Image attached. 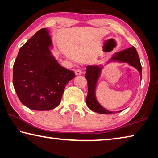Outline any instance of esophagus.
<instances>
[{"mask_svg":"<svg viewBox=\"0 0 158 158\" xmlns=\"http://www.w3.org/2000/svg\"><path fill=\"white\" fill-rule=\"evenodd\" d=\"M75 74H77V75H80V74H82V71L79 69H77L75 70Z\"/></svg>","mask_w":158,"mask_h":158,"instance_id":"obj_1","label":"esophagus"}]
</instances>
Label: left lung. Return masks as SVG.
Returning a JSON list of instances; mask_svg holds the SVG:
<instances>
[{
	"label": "left lung",
	"instance_id": "left-lung-1",
	"mask_svg": "<svg viewBox=\"0 0 158 158\" xmlns=\"http://www.w3.org/2000/svg\"><path fill=\"white\" fill-rule=\"evenodd\" d=\"M111 60H118L123 63H128L138 69L141 77V65L138 53L135 47H131L128 49L121 51L116 53ZM102 68L98 66H86V73L85 77L88 83V95L86 97V104L90 109L92 111L102 114H111L115 112L109 111L102 107L98 103L95 98V88L97 85L98 79L100 77ZM120 111H117L120 112Z\"/></svg>",
	"mask_w": 158,
	"mask_h": 158
}]
</instances>
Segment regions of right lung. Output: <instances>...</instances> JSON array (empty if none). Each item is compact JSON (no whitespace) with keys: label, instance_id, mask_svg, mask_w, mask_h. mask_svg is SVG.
<instances>
[{"label":"right lung","instance_id":"obj_1","mask_svg":"<svg viewBox=\"0 0 158 158\" xmlns=\"http://www.w3.org/2000/svg\"><path fill=\"white\" fill-rule=\"evenodd\" d=\"M52 40L42 28L20 48L13 65V85L21 102L29 109L47 111L60 102L66 84L74 73L51 54Z\"/></svg>","mask_w":158,"mask_h":158}]
</instances>
